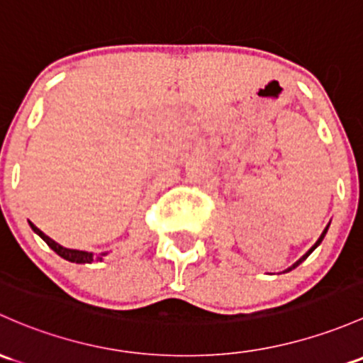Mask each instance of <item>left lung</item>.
<instances>
[{"instance_id": "obj_1", "label": "left lung", "mask_w": 363, "mask_h": 363, "mask_svg": "<svg viewBox=\"0 0 363 363\" xmlns=\"http://www.w3.org/2000/svg\"><path fill=\"white\" fill-rule=\"evenodd\" d=\"M327 230H329V226H327V228H325V230H323V233H322V235H320V238H318V240H316V243H315V245H313V247H311V249H310V250H308V252H306V254H304V255H303V257H301V259H299V261H296V262H294V264L291 266V268H287V269H285V273H287V272H292V269H294V268H297V266H299V264H301V262H303V261H304V259H306V257H308V255H310V254H311V252H313V250H315V249H316V247H318V245H320V243H322V240H323V236H325V233H327Z\"/></svg>"}]
</instances>
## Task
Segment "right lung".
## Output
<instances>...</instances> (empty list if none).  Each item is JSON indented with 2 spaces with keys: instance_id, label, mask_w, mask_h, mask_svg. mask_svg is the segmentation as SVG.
Listing matches in <instances>:
<instances>
[{
  "instance_id": "obj_1",
  "label": "right lung",
  "mask_w": 363,
  "mask_h": 363,
  "mask_svg": "<svg viewBox=\"0 0 363 363\" xmlns=\"http://www.w3.org/2000/svg\"><path fill=\"white\" fill-rule=\"evenodd\" d=\"M29 224H30V228H33V231L36 233V235H40V238H43V242L47 243V245L50 247V249L55 252V254H59L60 257L66 259V261H69V262H76V264H86V262L102 261V255L108 254V252H106V254H101V255H97V257H95V255L91 254V252L76 250V249H66V247H62V245H59V243H57V242H53L50 236L45 235L43 231L38 230V228L34 226L33 223H29Z\"/></svg>"
}]
</instances>
